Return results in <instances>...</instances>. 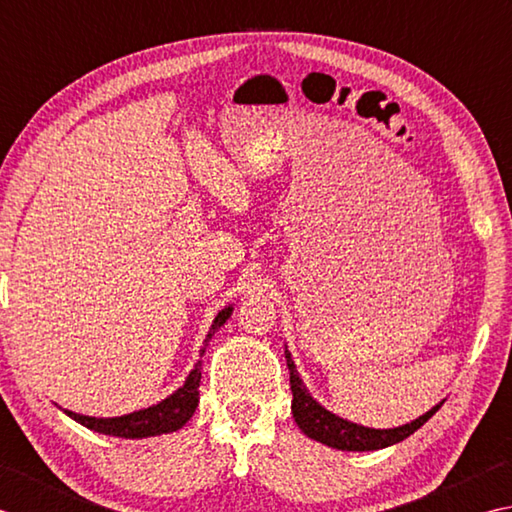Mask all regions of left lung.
I'll use <instances>...</instances> for the list:
<instances>
[{
  "instance_id": "1",
  "label": "left lung",
  "mask_w": 512,
  "mask_h": 512,
  "mask_svg": "<svg viewBox=\"0 0 512 512\" xmlns=\"http://www.w3.org/2000/svg\"><path fill=\"white\" fill-rule=\"evenodd\" d=\"M285 358L289 367L291 393H294V400H291V413H294L296 424L300 426L302 433L311 437V440L327 444L331 448H338V451H378V448L398 444L406 440L409 435H413L424 422H429L444 404V402L435 404L431 411H426L411 424L398 426V429H369V426H360V424L342 420V417L327 411L325 406H320L314 398H311L305 384H302L289 351H285Z\"/></svg>"
}]
</instances>
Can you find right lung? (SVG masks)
<instances>
[{"mask_svg": "<svg viewBox=\"0 0 512 512\" xmlns=\"http://www.w3.org/2000/svg\"><path fill=\"white\" fill-rule=\"evenodd\" d=\"M232 311L234 307H225L223 311H218V316L212 322V329L203 342L201 356L205 353L207 342H210L214 333L225 325L227 318L232 316ZM198 384H201V360L194 364V369L190 371V375H187V380L181 389H176L172 395H168V398L161 400L159 404L148 406V409L134 411L121 417H90V415L72 413L68 409H64V413L90 431L114 435V437H128V440H134V437H152L161 433H172V431L183 429L185 422L194 415L198 406Z\"/></svg>", "mask_w": 512, "mask_h": 512, "instance_id": "right-lung-1", "label": "right lung"}]
</instances>
